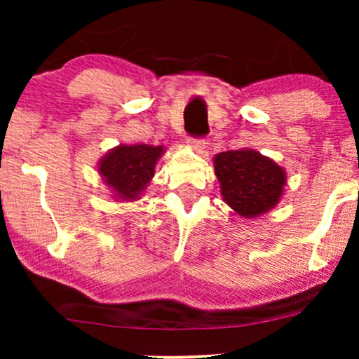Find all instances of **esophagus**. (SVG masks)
Masks as SVG:
<instances>
[{"label": "esophagus", "mask_w": 359, "mask_h": 359, "mask_svg": "<svg viewBox=\"0 0 359 359\" xmlns=\"http://www.w3.org/2000/svg\"><path fill=\"white\" fill-rule=\"evenodd\" d=\"M188 144L196 151H203L205 149V140L203 137H188Z\"/></svg>", "instance_id": "obj_1"}]
</instances>
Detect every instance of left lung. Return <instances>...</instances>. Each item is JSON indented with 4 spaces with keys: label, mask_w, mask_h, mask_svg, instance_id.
Masks as SVG:
<instances>
[{
    "label": "left lung",
    "mask_w": 359,
    "mask_h": 359,
    "mask_svg": "<svg viewBox=\"0 0 359 359\" xmlns=\"http://www.w3.org/2000/svg\"><path fill=\"white\" fill-rule=\"evenodd\" d=\"M224 201L243 217H257L278 204L286 175L255 150H229L214 158Z\"/></svg>",
    "instance_id": "obj_1"
}]
</instances>
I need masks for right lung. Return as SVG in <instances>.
I'll return each mask as SVG.
<instances>
[{
    "mask_svg": "<svg viewBox=\"0 0 359 359\" xmlns=\"http://www.w3.org/2000/svg\"><path fill=\"white\" fill-rule=\"evenodd\" d=\"M161 154L163 147L121 145L101 160L100 173L119 198L137 199L154 176L155 163Z\"/></svg>",
    "mask_w": 359,
    "mask_h": 359,
    "instance_id": "add662e5",
    "label": "right lung"
}]
</instances>
